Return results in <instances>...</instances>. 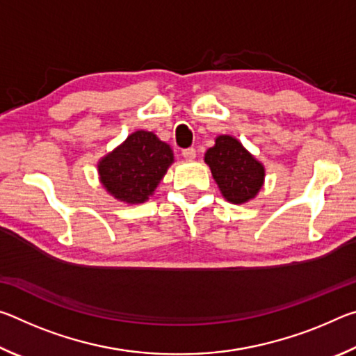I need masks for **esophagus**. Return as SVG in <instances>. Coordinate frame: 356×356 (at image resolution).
<instances>
[{
    "label": "esophagus",
    "mask_w": 356,
    "mask_h": 356,
    "mask_svg": "<svg viewBox=\"0 0 356 356\" xmlns=\"http://www.w3.org/2000/svg\"><path fill=\"white\" fill-rule=\"evenodd\" d=\"M182 155H184V159H185L186 161H193V160L196 159V149H193V147L184 149V150H182Z\"/></svg>",
    "instance_id": "esophagus-1"
}]
</instances>
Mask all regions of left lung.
Returning <instances> with one entry per match:
<instances>
[{
	"label": "left lung",
	"mask_w": 356,
	"mask_h": 356,
	"mask_svg": "<svg viewBox=\"0 0 356 356\" xmlns=\"http://www.w3.org/2000/svg\"><path fill=\"white\" fill-rule=\"evenodd\" d=\"M204 161L227 202L240 206L254 200L262 188L265 168L237 138L216 136L215 144L204 155Z\"/></svg>",
	"instance_id": "obj_1"
}]
</instances>
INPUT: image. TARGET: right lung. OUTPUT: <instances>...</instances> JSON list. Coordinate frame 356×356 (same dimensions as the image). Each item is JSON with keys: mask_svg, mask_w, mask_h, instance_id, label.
<instances>
[{"mask_svg": "<svg viewBox=\"0 0 356 356\" xmlns=\"http://www.w3.org/2000/svg\"><path fill=\"white\" fill-rule=\"evenodd\" d=\"M174 163L170 144L147 130H136L97 163L104 188L120 202L143 204Z\"/></svg>", "mask_w": 356, "mask_h": 356, "instance_id": "obj_1", "label": "right lung"}]
</instances>
